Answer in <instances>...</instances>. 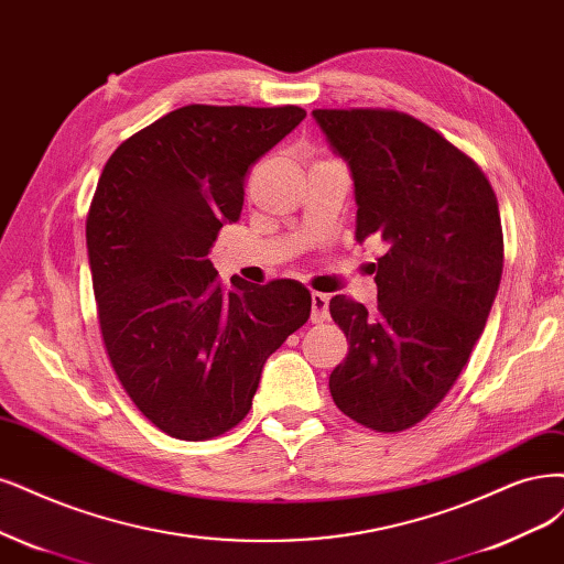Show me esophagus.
<instances>
[{"instance_id": "1", "label": "esophagus", "mask_w": 564, "mask_h": 564, "mask_svg": "<svg viewBox=\"0 0 564 564\" xmlns=\"http://www.w3.org/2000/svg\"><path fill=\"white\" fill-rule=\"evenodd\" d=\"M313 315H310V319H313L315 324L324 322L328 317V296L326 294H313Z\"/></svg>"}]
</instances>
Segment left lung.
Here are the masks:
<instances>
[{"label": "left lung", "mask_w": 564, "mask_h": 564, "mask_svg": "<svg viewBox=\"0 0 564 564\" xmlns=\"http://www.w3.org/2000/svg\"><path fill=\"white\" fill-rule=\"evenodd\" d=\"M349 165L357 240L376 238L378 310L334 296L347 357L334 403L382 434L430 415L453 390L495 303L503 236L495 191L467 153L397 109H315Z\"/></svg>", "instance_id": "obj_1"}]
</instances>
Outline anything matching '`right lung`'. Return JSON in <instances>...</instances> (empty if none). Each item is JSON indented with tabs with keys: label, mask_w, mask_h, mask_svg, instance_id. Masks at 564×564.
I'll list each match as a JSON object with an SVG mask.
<instances>
[{
	"label": "right lung",
	"mask_w": 564,
	"mask_h": 564,
	"mask_svg": "<svg viewBox=\"0 0 564 564\" xmlns=\"http://www.w3.org/2000/svg\"><path fill=\"white\" fill-rule=\"evenodd\" d=\"M305 109L186 105L134 132L97 182L86 245L102 343L140 413L182 441L230 432L265 359L310 317L294 280L221 284L207 259L249 167Z\"/></svg>",
	"instance_id": "obj_1"
}]
</instances>
